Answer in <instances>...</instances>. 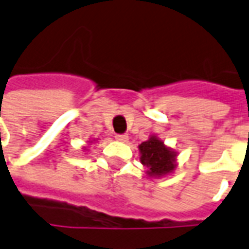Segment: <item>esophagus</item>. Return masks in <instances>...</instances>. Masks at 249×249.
I'll return each instance as SVG.
<instances>
[{
    "label": "esophagus",
    "mask_w": 249,
    "mask_h": 249,
    "mask_svg": "<svg viewBox=\"0 0 249 249\" xmlns=\"http://www.w3.org/2000/svg\"><path fill=\"white\" fill-rule=\"evenodd\" d=\"M115 140L117 142H121V143H126L128 140V136L127 135H115Z\"/></svg>",
    "instance_id": "esophagus-1"
}]
</instances>
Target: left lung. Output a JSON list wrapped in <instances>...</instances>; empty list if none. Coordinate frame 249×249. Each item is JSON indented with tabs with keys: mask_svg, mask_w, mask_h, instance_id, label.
<instances>
[{
	"mask_svg": "<svg viewBox=\"0 0 249 249\" xmlns=\"http://www.w3.org/2000/svg\"><path fill=\"white\" fill-rule=\"evenodd\" d=\"M139 160L148 177H165L177 168V152L164 144L158 135H149L148 140L139 144Z\"/></svg>",
	"mask_w": 249,
	"mask_h": 249,
	"instance_id": "1",
	"label": "left lung"
}]
</instances>
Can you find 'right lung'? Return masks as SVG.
<instances>
[{
  "mask_svg": "<svg viewBox=\"0 0 249 249\" xmlns=\"http://www.w3.org/2000/svg\"><path fill=\"white\" fill-rule=\"evenodd\" d=\"M96 140H98V139H93V140H89V142H88V143H87V145H84V147H82V151H84V152H87V151H88V148H89V145H90L91 143H94V142H96Z\"/></svg>",
  "mask_w": 249,
  "mask_h": 249,
  "instance_id": "1",
  "label": "right lung"
}]
</instances>
